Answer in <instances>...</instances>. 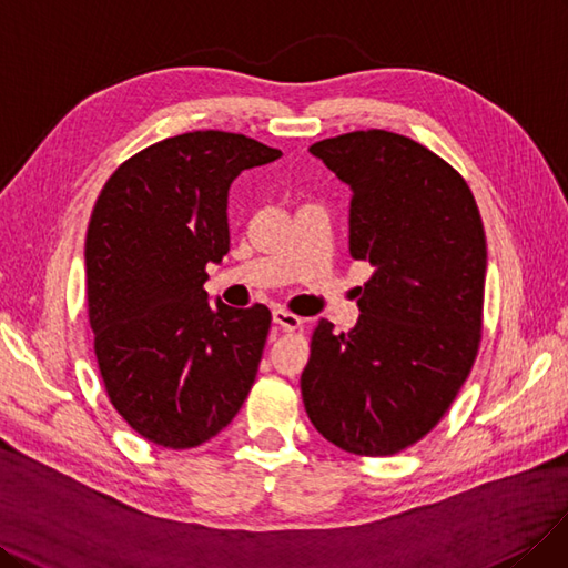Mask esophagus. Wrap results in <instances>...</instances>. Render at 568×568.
<instances>
[{
    "label": "esophagus",
    "mask_w": 568,
    "mask_h": 568,
    "mask_svg": "<svg viewBox=\"0 0 568 568\" xmlns=\"http://www.w3.org/2000/svg\"><path fill=\"white\" fill-rule=\"evenodd\" d=\"M273 323L281 325L283 331H297V327L304 323L300 316L292 314V311L283 308V306H276L273 308Z\"/></svg>",
    "instance_id": "esophagus-1"
}]
</instances>
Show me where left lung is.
<instances>
[{"label": "left lung", "instance_id": "8db88e82", "mask_svg": "<svg viewBox=\"0 0 568 568\" xmlns=\"http://www.w3.org/2000/svg\"><path fill=\"white\" fill-rule=\"evenodd\" d=\"M349 184V252L373 266L349 333L318 321L300 387L337 448L394 455L427 436L481 344L486 233L463 174L408 136L349 132L311 145Z\"/></svg>", "mask_w": 568, "mask_h": 568}]
</instances>
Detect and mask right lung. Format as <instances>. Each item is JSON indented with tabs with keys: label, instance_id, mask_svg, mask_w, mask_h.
<instances>
[{
	"label": "right lung",
	"instance_id": "right-lung-1",
	"mask_svg": "<svg viewBox=\"0 0 568 568\" xmlns=\"http://www.w3.org/2000/svg\"><path fill=\"white\" fill-rule=\"evenodd\" d=\"M281 158L245 134L189 132L139 151L91 210L87 314L113 408L145 442L184 450L247 398L271 327L264 304H207V264L229 252V189Z\"/></svg>",
	"mask_w": 568,
	"mask_h": 568
}]
</instances>
